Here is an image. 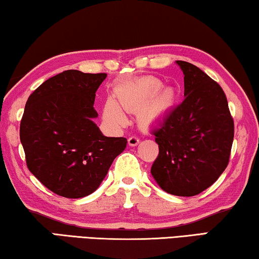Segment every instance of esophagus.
Returning a JSON list of instances; mask_svg holds the SVG:
<instances>
[{"mask_svg":"<svg viewBox=\"0 0 259 259\" xmlns=\"http://www.w3.org/2000/svg\"><path fill=\"white\" fill-rule=\"evenodd\" d=\"M127 141H128V146L131 147H135L140 143V140L137 137H131Z\"/></svg>","mask_w":259,"mask_h":259,"instance_id":"obj_1","label":"esophagus"}]
</instances>
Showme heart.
Segmentation results:
<instances>
[{
    "label": "heart",
    "mask_w": 259,
    "mask_h": 259,
    "mask_svg": "<svg viewBox=\"0 0 259 259\" xmlns=\"http://www.w3.org/2000/svg\"><path fill=\"white\" fill-rule=\"evenodd\" d=\"M116 99L105 101L103 117L113 126L126 124L124 111L139 112V119L145 125H152L162 119L175 107L178 94L173 87H165L162 79L154 75H146L126 82L117 88Z\"/></svg>",
    "instance_id": "heart-1"
}]
</instances>
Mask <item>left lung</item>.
<instances>
[{"label": "left lung", "mask_w": 259, "mask_h": 259, "mask_svg": "<svg viewBox=\"0 0 259 259\" xmlns=\"http://www.w3.org/2000/svg\"><path fill=\"white\" fill-rule=\"evenodd\" d=\"M176 63L184 72L185 100L152 131L159 154L150 173L164 192L194 196L225 171L234 122L222 87L197 66Z\"/></svg>", "instance_id": "left-lung-1"}]
</instances>
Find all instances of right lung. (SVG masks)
I'll list each match as a JSON object with an SVG mask.
<instances>
[{
    "label": "right lung",
    "instance_id": "add662e5",
    "mask_svg": "<svg viewBox=\"0 0 259 259\" xmlns=\"http://www.w3.org/2000/svg\"><path fill=\"white\" fill-rule=\"evenodd\" d=\"M105 73L67 70L40 84L28 97L20 122L27 167L59 196L80 198L94 193L125 138H109L94 119L95 93Z\"/></svg>",
    "mask_w": 259,
    "mask_h": 259
}]
</instances>
